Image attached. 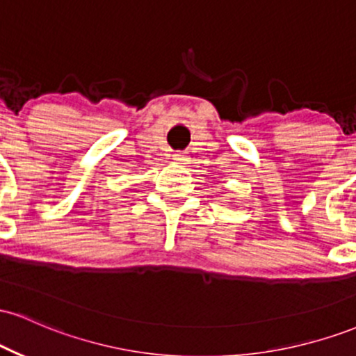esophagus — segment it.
I'll return each instance as SVG.
<instances>
[{"mask_svg":"<svg viewBox=\"0 0 356 356\" xmlns=\"http://www.w3.org/2000/svg\"><path fill=\"white\" fill-rule=\"evenodd\" d=\"M172 159H174L175 164H179V165L187 164V161H189V159H187V155L184 154V152H175V154L172 155Z\"/></svg>","mask_w":356,"mask_h":356,"instance_id":"34e87169","label":"esophagus"}]
</instances>
